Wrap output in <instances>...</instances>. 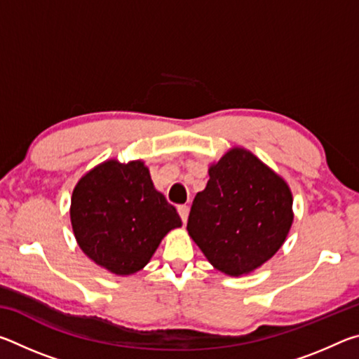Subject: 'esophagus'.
<instances>
[{
    "label": "esophagus",
    "mask_w": 359,
    "mask_h": 359,
    "mask_svg": "<svg viewBox=\"0 0 359 359\" xmlns=\"http://www.w3.org/2000/svg\"><path fill=\"white\" fill-rule=\"evenodd\" d=\"M177 210H179V215H180V218H182V222L187 223L188 214H190V208H188L187 204H182V205H179Z\"/></svg>",
    "instance_id": "obj_1"
}]
</instances>
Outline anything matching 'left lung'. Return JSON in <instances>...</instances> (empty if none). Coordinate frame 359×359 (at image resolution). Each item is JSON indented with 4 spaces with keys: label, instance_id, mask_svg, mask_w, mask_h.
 <instances>
[{
    "label": "left lung",
    "instance_id": "obj_1",
    "mask_svg": "<svg viewBox=\"0 0 359 359\" xmlns=\"http://www.w3.org/2000/svg\"><path fill=\"white\" fill-rule=\"evenodd\" d=\"M293 194L280 174L244 147H233L209 166L194 196L187 229L204 257L229 277L263 266L287 241Z\"/></svg>",
    "mask_w": 359,
    "mask_h": 359
}]
</instances>
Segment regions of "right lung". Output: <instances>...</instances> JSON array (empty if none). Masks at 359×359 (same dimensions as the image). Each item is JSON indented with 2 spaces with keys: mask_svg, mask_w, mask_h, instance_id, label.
<instances>
[{
  "mask_svg": "<svg viewBox=\"0 0 359 359\" xmlns=\"http://www.w3.org/2000/svg\"><path fill=\"white\" fill-rule=\"evenodd\" d=\"M69 217L81 250L120 277L144 269L163 238L182 226L142 160L111 158L85 172L72 190Z\"/></svg>",
  "mask_w": 359,
  "mask_h": 359,
  "instance_id": "1",
  "label": "right lung"
}]
</instances>
